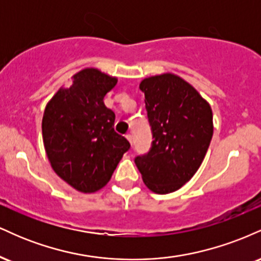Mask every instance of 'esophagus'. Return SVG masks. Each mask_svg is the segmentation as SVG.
<instances>
[{
	"label": "esophagus",
	"instance_id": "34e87169",
	"mask_svg": "<svg viewBox=\"0 0 261 261\" xmlns=\"http://www.w3.org/2000/svg\"><path fill=\"white\" fill-rule=\"evenodd\" d=\"M126 139L128 140V142H130V143H133V136H131L130 134H127V135H126Z\"/></svg>",
	"mask_w": 261,
	"mask_h": 261
}]
</instances>
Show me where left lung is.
Here are the masks:
<instances>
[{
  "mask_svg": "<svg viewBox=\"0 0 261 261\" xmlns=\"http://www.w3.org/2000/svg\"><path fill=\"white\" fill-rule=\"evenodd\" d=\"M152 146L135 163L142 180L155 194H169L188 182L201 166L212 135V110L199 92L173 73L140 83Z\"/></svg>",
  "mask_w": 261,
  "mask_h": 261,
  "instance_id": "1",
  "label": "left lung"
}]
</instances>
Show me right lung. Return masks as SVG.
I'll return each instance as SVG.
<instances>
[{"label":"right lung","instance_id":"1","mask_svg":"<svg viewBox=\"0 0 261 261\" xmlns=\"http://www.w3.org/2000/svg\"><path fill=\"white\" fill-rule=\"evenodd\" d=\"M116 82L97 68H85L45 108L41 130L50 164L82 193L106 187L130 148L128 141L114 130L115 114L103 101Z\"/></svg>","mask_w":261,"mask_h":261}]
</instances>
